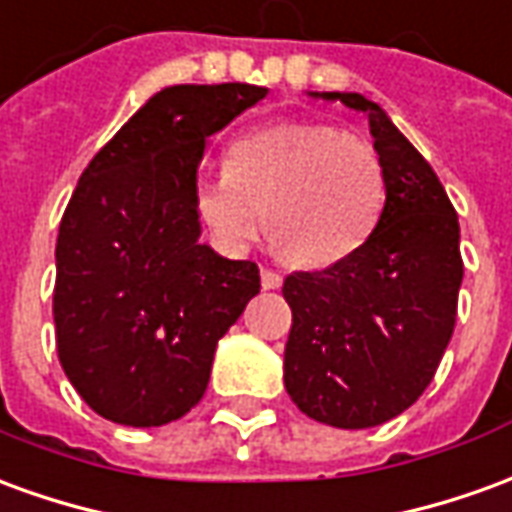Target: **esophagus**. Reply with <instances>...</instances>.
I'll return each instance as SVG.
<instances>
[{
    "mask_svg": "<svg viewBox=\"0 0 512 512\" xmlns=\"http://www.w3.org/2000/svg\"><path fill=\"white\" fill-rule=\"evenodd\" d=\"M260 285H263L266 291H274V288H280L282 285V277L277 271H271V268H263V271H260Z\"/></svg>",
    "mask_w": 512,
    "mask_h": 512,
    "instance_id": "obj_1",
    "label": "esophagus"
}]
</instances>
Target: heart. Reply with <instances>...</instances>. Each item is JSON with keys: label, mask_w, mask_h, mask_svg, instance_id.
I'll use <instances>...</instances> for the list:
<instances>
[{"label": "heart", "mask_w": 512, "mask_h": 512, "mask_svg": "<svg viewBox=\"0 0 512 512\" xmlns=\"http://www.w3.org/2000/svg\"><path fill=\"white\" fill-rule=\"evenodd\" d=\"M196 210L227 249L263 227L299 268L338 266L371 238L385 205L377 152L321 121H282L238 138L224 171L196 182Z\"/></svg>", "instance_id": "b5f03b06"}]
</instances>
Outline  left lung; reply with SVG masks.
I'll list each match as a JSON object with an SVG mask.
<instances>
[{"label": "left lung", "instance_id": "1", "mask_svg": "<svg viewBox=\"0 0 512 512\" xmlns=\"http://www.w3.org/2000/svg\"><path fill=\"white\" fill-rule=\"evenodd\" d=\"M307 96L366 116L385 205L355 255L282 282L293 313L285 391L321 424L366 430L405 413L435 377L463 282L460 224L430 163L377 102L349 91Z\"/></svg>", "mask_w": 512, "mask_h": 512}]
</instances>
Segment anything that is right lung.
Instances as JSON below:
<instances>
[{
	"mask_svg": "<svg viewBox=\"0 0 512 512\" xmlns=\"http://www.w3.org/2000/svg\"><path fill=\"white\" fill-rule=\"evenodd\" d=\"M249 82L169 85L82 171L57 232V357L85 405L163 427L199 405L216 346L260 293L252 260L199 241L205 141L266 99Z\"/></svg>",
	"mask_w": 512,
	"mask_h": 512,
	"instance_id": "obj_1",
	"label": "right lung"
}]
</instances>
